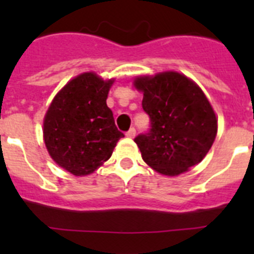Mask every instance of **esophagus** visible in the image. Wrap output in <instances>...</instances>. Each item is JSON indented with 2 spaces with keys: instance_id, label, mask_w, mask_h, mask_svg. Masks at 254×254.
I'll list each match as a JSON object with an SVG mask.
<instances>
[{
  "instance_id": "esophagus-1",
  "label": "esophagus",
  "mask_w": 254,
  "mask_h": 254,
  "mask_svg": "<svg viewBox=\"0 0 254 254\" xmlns=\"http://www.w3.org/2000/svg\"><path fill=\"white\" fill-rule=\"evenodd\" d=\"M126 136H127V137H129V138H133L134 136H136V128H134V127L129 128L128 131L126 132Z\"/></svg>"
}]
</instances>
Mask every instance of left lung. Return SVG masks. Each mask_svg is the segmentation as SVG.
<instances>
[{
	"instance_id": "1",
	"label": "left lung",
	"mask_w": 254,
	"mask_h": 254,
	"mask_svg": "<svg viewBox=\"0 0 254 254\" xmlns=\"http://www.w3.org/2000/svg\"><path fill=\"white\" fill-rule=\"evenodd\" d=\"M143 93L150 128L134 137L143 161L164 176H178L202 160L214 143L217 120L202 90L178 72L134 80Z\"/></svg>"
}]
</instances>
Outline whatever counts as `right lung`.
<instances>
[{
  "instance_id": "1",
  "label": "right lung",
  "mask_w": 254,
  "mask_h": 254,
  "mask_svg": "<svg viewBox=\"0 0 254 254\" xmlns=\"http://www.w3.org/2000/svg\"><path fill=\"white\" fill-rule=\"evenodd\" d=\"M113 80L104 81L93 72L78 75L56 95L44 118V142L56 163L86 176L112 156L125 137L114 123L107 98Z\"/></svg>"
}]
</instances>
